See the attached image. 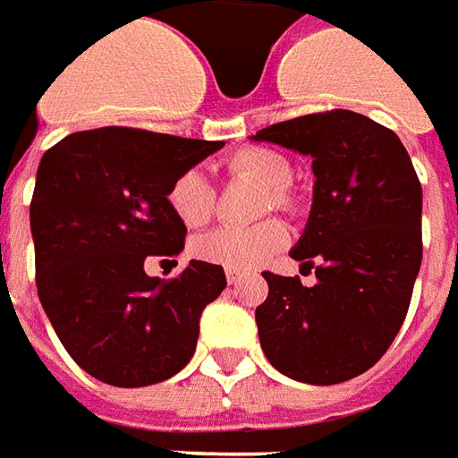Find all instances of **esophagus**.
<instances>
[{"instance_id":"34e87169","label":"esophagus","mask_w":458,"mask_h":458,"mask_svg":"<svg viewBox=\"0 0 458 458\" xmlns=\"http://www.w3.org/2000/svg\"><path fill=\"white\" fill-rule=\"evenodd\" d=\"M244 276L246 274H242V271H232V268H226V281H229V284H239Z\"/></svg>"}]
</instances>
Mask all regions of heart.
Masks as SVG:
<instances>
[{"mask_svg": "<svg viewBox=\"0 0 458 458\" xmlns=\"http://www.w3.org/2000/svg\"><path fill=\"white\" fill-rule=\"evenodd\" d=\"M226 167L232 174H242L254 182L264 184L268 194L264 199V209H286V187L291 182V165L284 155L268 148H244L234 152ZM167 204L174 216L190 226H204L214 214V190L209 177L199 167L182 170L172 180L167 190ZM288 242L286 226L276 219L256 224V226H219L194 239L192 251L209 264L224 266L232 271H251L256 266L266 264Z\"/></svg>", "mask_w": 458, "mask_h": 458, "instance_id": "b5f03b06", "label": "heart"}]
</instances>
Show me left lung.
Returning <instances> with one entry per match:
<instances>
[{
	"mask_svg": "<svg viewBox=\"0 0 458 458\" xmlns=\"http://www.w3.org/2000/svg\"><path fill=\"white\" fill-rule=\"evenodd\" d=\"M313 160V204L291 256L316 286L264 271L261 350L278 372L338 385L377 362L400 333L421 266V184L402 140L352 110L284 120L254 135Z\"/></svg>",
	"mask_w": 458,
	"mask_h": 458,
	"instance_id": "obj_1",
	"label": "left lung"
}]
</instances>
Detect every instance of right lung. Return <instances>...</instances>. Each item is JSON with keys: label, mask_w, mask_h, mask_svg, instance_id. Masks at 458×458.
Returning <instances> with one entry per match:
<instances>
[{"label": "right lung", "mask_w": 458, "mask_h": 458, "mask_svg": "<svg viewBox=\"0 0 458 458\" xmlns=\"http://www.w3.org/2000/svg\"><path fill=\"white\" fill-rule=\"evenodd\" d=\"M222 145L98 128L68 135L38 162L29 209L38 301L68 355L106 385H155L192 360L224 268L190 261L160 281L145 261L184 249L187 226L167 190Z\"/></svg>", "instance_id": "right-lung-1"}]
</instances>
